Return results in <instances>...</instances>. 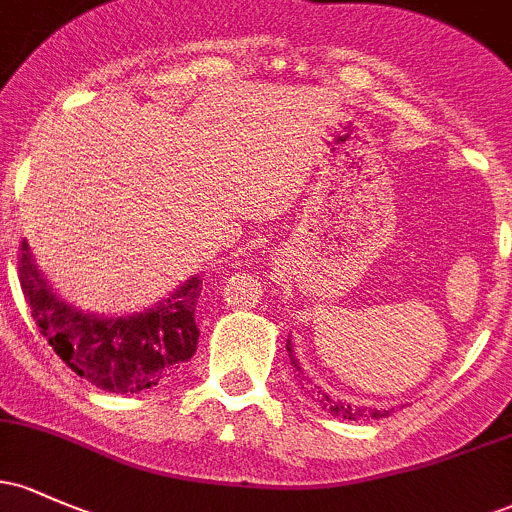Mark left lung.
Masks as SVG:
<instances>
[{
	"mask_svg": "<svg viewBox=\"0 0 512 512\" xmlns=\"http://www.w3.org/2000/svg\"><path fill=\"white\" fill-rule=\"evenodd\" d=\"M286 352H289V359H291V367H294L296 372V379L301 381V389H308V393H311L313 398L320 403V408L333 415H338V418H345V420H362V418H386L393 408H389V411H376V408H364V406H352V403L347 401H340V398H333L330 393H325L320 386L313 384V379L308 376L306 372H303L301 362L296 359L294 355V345H291V340H286Z\"/></svg>",
	"mask_w": 512,
	"mask_h": 512,
	"instance_id": "left-lung-1",
	"label": "left lung"
}]
</instances>
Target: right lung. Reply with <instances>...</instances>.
<instances>
[{
    "mask_svg": "<svg viewBox=\"0 0 512 512\" xmlns=\"http://www.w3.org/2000/svg\"><path fill=\"white\" fill-rule=\"evenodd\" d=\"M19 279L31 316L55 355L101 391L126 396L148 391L170 381L194 357L199 274L153 308L128 316H99L65 301L38 269L26 240L21 243Z\"/></svg>",
    "mask_w": 512,
    "mask_h": 512,
    "instance_id": "add662e5",
    "label": "right lung"
}]
</instances>
